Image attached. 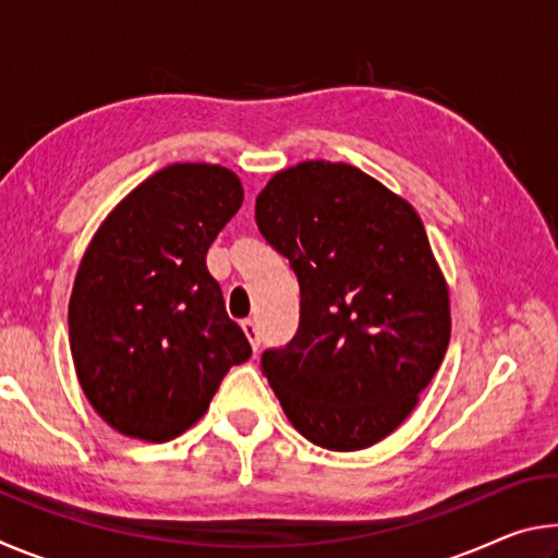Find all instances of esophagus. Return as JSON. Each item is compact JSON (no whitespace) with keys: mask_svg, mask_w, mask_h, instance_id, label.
<instances>
[{"mask_svg":"<svg viewBox=\"0 0 558 558\" xmlns=\"http://www.w3.org/2000/svg\"><path fill=\"white\" fill-rule=\"evenodd\" d=\"M243 332H245V337H248V342H251V347L256 349L258 352V347H260V327H258V323L256 319H243Z\"/></svg>","mask_w":558,"mask_h":558,"instance_id":"34e87169","label":"esophagus"}]
</instances>
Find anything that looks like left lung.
Masks as SVG:
<instances>
[{
    "instance_id": "left-lung-1",
    "label": "left lung",
    "mask_w": 558,
    "mask_h": 558,
    "mask_svg": "<svg viewBox=\"0 0 558 558\" xmlns=\"http://www.w3.org/2000/svg\"><path fill=\"white\" fill-rule=\"evenodd\" d=\"M256 223L300 282L298 332L263 352V374L310 442L374 446L413 411L450 339L418 214L362 169L315 159L270 179Z\"/></svg>"
}]
</instances>
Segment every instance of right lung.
<instances>
[{
    "label": "right lung",
    "mask_w": 558,
    "mask_h": 558,
    "mask_svg": "<svg viewBox=\"0 0 558 558\" xmlns=\"http://www.w3.org/2000/svg\"><path fill=\"white\" fill-rule=\"evenodd\" d=\"M243 204L219 165H169L122 199L81 260L69 305L75 374L122 436L165 442L251 356L206 251Z\"/></svg>",
    "instance_id": "add662e5"
}]
</instances>
